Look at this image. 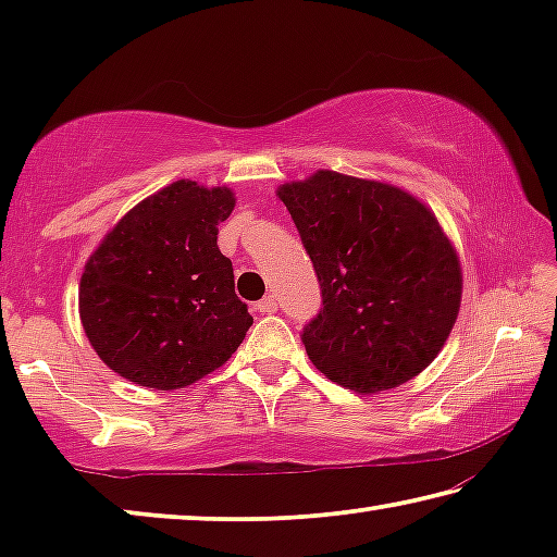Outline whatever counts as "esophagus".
Here are the masks:
<instances>
[{
    "label": "esophagus",
    "mask_w": 557,
    "mask_h": 557,
    "mask_svg": "<svg viewBox=\"0 0 557 557\" xmlns=\"http://www.w3.org/2000/svg\"><path fill=\"white\" fill-rule=\"evenodd\" d=\"M256 309H258V312H265V314L277 312V299H275V295H268L265 299H260L258 305H256Z\"/></svg>",
    "instance_id": "1"
}]
</instances>
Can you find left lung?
<instances>
[{"instance_id": "obj_1", "label": "left lung", "mask_w": 557, "mask_h": 557, "mask_svg": "<svg viewBox=\"0 0 557 557\" xmlns=\"http://www.w3.org/2000/svg\"><path fill=\"white\" fill-rule=\"evenodd\" d=\"M277 196L322 287V312L301 334L309 361L363 395L425 371L461 305L459 256L435 213L398 186L332 169Z\"/></svg>"}]
</instances>
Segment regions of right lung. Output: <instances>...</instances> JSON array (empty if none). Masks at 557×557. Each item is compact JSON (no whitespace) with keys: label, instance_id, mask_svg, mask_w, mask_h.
<instances>
[{"label":"right lung","instance_id":"right-lung-1","mask_svg":"<svg viewBox=\"0 0 557 557\" xmlns=\"http://www.w3.org/2000/svg\"><path fill=\"white\" fill-rule=\"evenodd\" d=\"M235 194L191 178L112 225L81 275L78 312L100 361L137 385L176 391L221 369L252 324L235 295L219 223Z\"/></svg>","mask_w":557,"mask_h":557}]
</instances>
